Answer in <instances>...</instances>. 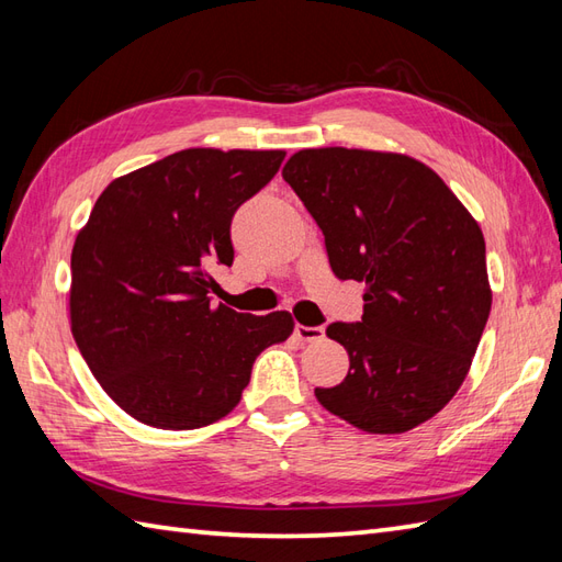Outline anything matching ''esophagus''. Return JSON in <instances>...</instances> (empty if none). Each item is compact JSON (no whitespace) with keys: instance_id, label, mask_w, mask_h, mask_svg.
<instances>
[{"instance_id":"obj_1","label":"esophagus","mask_w":562,"mask_h":562,"mask_svg":"<svg viewBox=\"0 0 562 562\" xmlns=\"http://www.w3.org/2000/svg\"><path fill=\"white\" fill-rule=\"evenodd\" d=\"M294 333H296V338L304 340V342H316V340H321V338L326 336L324 326H302V324H296Z\"/></svg>"}]
</instances>
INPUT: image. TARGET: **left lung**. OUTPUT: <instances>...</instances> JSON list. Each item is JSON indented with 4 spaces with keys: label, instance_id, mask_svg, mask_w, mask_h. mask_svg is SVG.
Listing matches in <instances>:
<instances>
[{
    "label": "left lung",
    "instance_id": "8db88e82",
    "mask_svg": "<svg viewBox=\"0 0 562 562\" xmlns=\"http://www.w3.org/2000/svg\"><path fill=\"white\" fill-rule=\"evenodd\" d=\"M282 178L324 232L336 278L364 282L362 321L326 330L350 372L316 398L362 432H408L459 391L491 316L481 226L429 166L396 151L302 149Z\"/></svg>",
    "mask_w": 562,
    "mask_h": 562
}]
</instances>
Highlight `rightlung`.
I'll use <instances>...</instances> for the list:
<instances>
[{
    "instance_id": "add662e5",
    "label": "right lung",
    "mask_w": 562,
    "mask_h": 562,
    "mask_svg": "<svg viewBox=\"0 0 562 562\" xmlns=\"http://www.w3.org/2000/svg\"><path fill=\"white\" fill-rule=\"evenodd\" d=\"M282 149H183L115 178L71 248L69 324L101 389L159 429L232 413L256 357L292 336L290 312L212 306L232 266L234 212L270 183Z\"/></svg>"
}]
</instances>
